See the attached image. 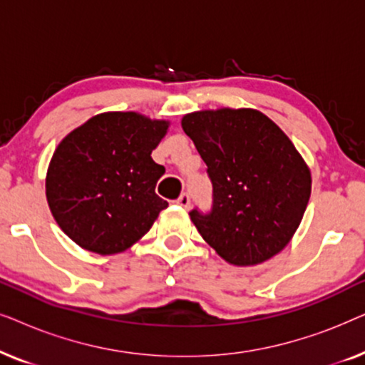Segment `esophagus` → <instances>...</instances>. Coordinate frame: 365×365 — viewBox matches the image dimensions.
<instances>
[{
  "label": "esophagus",
  "instance_id": "esophagus-1",
  "mask_svg": "<svg viewBox=\"0 0 365 365\" xmlns=\"http://www.w3.org/2000/svg\"><path fill=\"white\" fill-rule=\"evenodd\" d=\"M179 206L181 207H184V209H187L189 206H191V197H189V194L187 192H182L181 196L178 197V201H176Z\"/></svg>",
  "mask_w": 365,
  "mask_h": 365
}]
</instances>
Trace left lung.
Instances as JSON below:
<instances>
[{"label":"left lung","mask_w":365,"mask_h":365,"mask_svg":"<svg viewBox=\"0 0 365 365\" xmlns=\"http://www.w3.org/2000/svg\"><path fill=\"white\" fill-rule=\"evenodd\" d=\"M212 182V206L189 216L204 241L234 266H254L291 241L311 197V171L282 129L256 109L186 114Z\"/></svg>","instance_id":"1"}]
</instances>
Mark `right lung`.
Listing matches in <instances>:
<instances>
[{
    "label": "right lung",
    "instance_id": "add662e5",
    "mask_svg": "<svg viewBox=\"0 0 365 365\" xmlns=\"http://www.w3.org/2000/svg\"><path fill=\"white\" fill-rule=\"evenodd\" d=\"M166 131V121L138 113H104L59 143L46 197L64 234L106 256L131 247L151 229L168 207L154 191L166 169L151 158Z\"/></svg>",
    "mask_w": 365,
    "mask_h": 365
}]
</instances>
